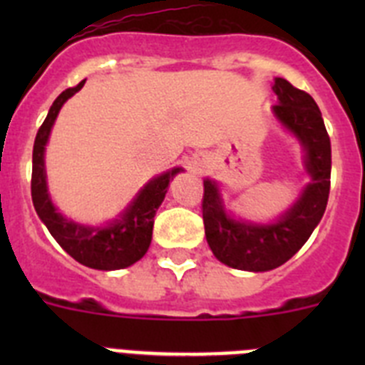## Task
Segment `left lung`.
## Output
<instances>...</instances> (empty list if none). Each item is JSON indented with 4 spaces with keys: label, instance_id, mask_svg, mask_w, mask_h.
I'll return each instance as SVG.
<instances>
[{
    "label": "left lung",
    "instance_id": "left-lung-1",
    "mask_svg": "<svg viewBox=\"0 0 365 365\" xmlns=\"http://www.w3.org/2000/svg\"><path fill=\"white\" fill-rule=\"evenodd\" d=\"M272 89L279 100L272 108L274 115L305 148L311 185L274 225H248L228 217L214 180H205L202 193L205 234L214 256L232 269L252 272L276 269L298 252L320 222L331 190V140L320 108L309 93L285 78L274 80Z\"/></svg>",
    "mask_w": 365,
    "mask_h": 365
}]
</instances>
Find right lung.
I'll return each mask as SVG.
<instances>
[{"instance_id": "add662e5", "label": "right lung", "mask_w": 365, "mask_h": 365, "mask_svg": "<svg viewBox=\"0 0 365 365\" xmlns=\"http://www.w3.org/2000/svg\"><path fill=\"white\" fill-rule=\"evenodd\" d=\"M83 83L86 80H82L78 86L66 89L54 100L47 113V118L38 130L34 148H32V205L58 245L78 263L96 270L125 269L148 252L151 234H153L155 212L164 201L170 180L180 172V168H173L170 172L150 180L143 192L138 193V197L131 202L130 208L124 212L122 219L111 222L106 228L83 227L58 214L47 193L43 151L58 111L66 104L67 98L82 89Z\"/></svg>"}]
</instances>
